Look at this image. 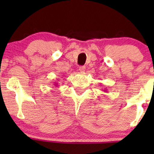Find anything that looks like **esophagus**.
Here are the masks:
<instances>
[{
	"mask_svg": "<svg viewBox=\"0 0 154 154\" xmlns=\"http://www.w3.org/2000/svg\"><path fill=\"white\" fill-rule=\"evenodd\" d=\"M79 72H81V73H83V72L85 71V66H79Z\"/></svg>",
	"mask_w": 154,
	"mask_h": 154,
	"instance_id": "1",
	"label": "esophagus"
}]
</instances>
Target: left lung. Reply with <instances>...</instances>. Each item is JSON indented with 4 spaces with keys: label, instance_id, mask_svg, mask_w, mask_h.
Here are the masks:
<instances>
[{
    "label": "left lung",
    "instance_id": "obj_1",
    "mask_svg": "<svg viewBox=\"0 0 154 154\" xmlns=\"http://www.w3.org/2000/svg\"><path fill=\"white\" fill-rule=\"evenodd\" d=\"M104 91H106V90H104Z\"/></svg>",
    "mask_w": 154,
    "mask_h": 154
}]
</instances>
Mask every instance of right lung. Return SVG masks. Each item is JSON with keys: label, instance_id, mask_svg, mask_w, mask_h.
Instances as JSON below:
<instances>
[{"label": "right lung", "instance_id": "right-lung-1", "mask_svg": "<svg viewBox=\"0 0 154 154\" xmlns=\"http://www.w3.org/2000/svg\"><path fill=\"white\" fill-rule=\"evenodd\" d=\"M54 83H55V84H54L55 86H57L58 85V82H54Z\"/></svg>", "mask_w": 154, "mask_h": 154}]
</instances>
